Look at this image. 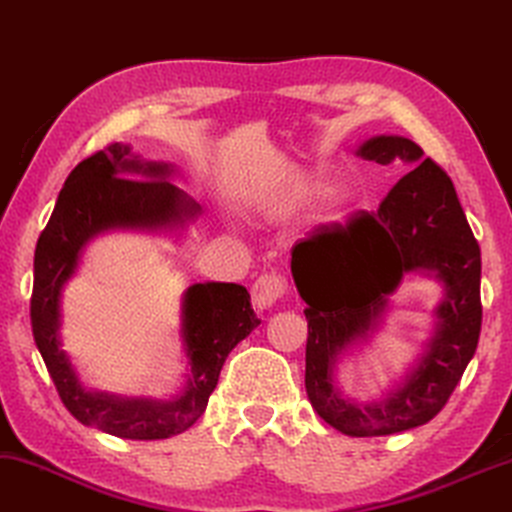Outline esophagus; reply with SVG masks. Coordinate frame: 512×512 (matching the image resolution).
I'll return each instance as SVG.
<instances>
[{
  "mask_svg": "<svg viewBox=\"0 0 512 512\" xmlns=\"http://www.w3.org/2000/svg\"><path fill=\"white\" fill-rule=\"evenodd\" d=\"M285 292L287 282L285 278L276 276V273H264V276H259L253 289H250V294H253V305L257 310H266L271 308V305H276V301L282 299Z\"/></svg>",
  "mask_w": 512,
  "mask_h": 512,
  "instance_id": "esophagus-1",
  "label": "esophagus"
}]
</instances>
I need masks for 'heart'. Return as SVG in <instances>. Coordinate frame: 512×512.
<instances>
[{
	"mask_svg": "<svg viewBox=\"0 0 512 512\" xmlns=\"http://www.w3.org/2000/svg\"><path fill=\"white\" fill-rule=\"evenodd\" d=\"M324 188H326V174L319 170H312V172L301 174L299 181L294 183L292 195L296 197V200H308V197H315L322 193ZM329 202H331L333 216H340V213L349 207V193L345 188H335V190H331Z\"/></svg>",
	"mask_w": 512,
	"mask_h": 512,
	"instance_id": "heart-1",
	"label": "heart"
}]
</instances>
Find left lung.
<instances>
[{
    "label": "left lung",
    "mask_w": 512,
    "mask_h": 512,
    "mask_svg": "<svg viewBox=\"0 0 512 512\" xmlns=\"http://www.w3.org/2000/svg\"><path fill=\"white\" fill-rule=\"evenodd\" d=\"M356 156L379 165L402 160L411 172L377 213L322 227L296 243L292 278L308 305L305 393L312 409L349 437H386L432 421L476 354L480 248L453 181L416 142L375 135L358 144ZM407 272L442 285L433 335L400 382L377 401L358 403L337 386V365L380 328Z\"/></svg>",
    "instance_id": "left-lung-1"
}]
</instances>
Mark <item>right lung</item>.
I'll use <instances>...</instances> for the list:
<instances>
[{
  "instance_id": "1",
  "label": "right lung",
  "mask_w": 512,
  "mask_h": 512,
  "mask_svg": "<svg viewBox=\"0 0 512 512\" xmlns=\"http://www.w3.org/2000/svg\"><path fill=\"white\" fill-rule=\"evenodd\" d=\"M177 167L144 160L114 142L75 167L38 236L34 253L32 331L59 398L82 425L121 439H170L204 414L227 354L259 326L250 294L236 282H195L181 296V384L170 398L119 395L82 384L61 340V299L96 236L108 232L170 234L181 239L202 207L172 183Z\"/></svg>"
}]
</instances>
